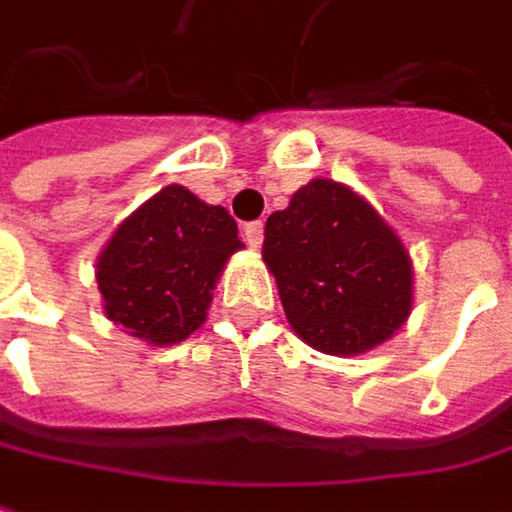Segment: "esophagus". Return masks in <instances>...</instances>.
<instances>
[{"mask_svg":"<svg viewBox=\"0 0 512 512\" xmlns=\"http://www.w3.org/2000/svg\"><path fill=\"white\" fill-rule=\"evenodd\" d=\"M243 234H246V243H249L252 249H260V243H263V223H260V220H255V223H246Z\"/></svg>","mask_w":512,"mask_h":512,"instance_id":"1","label":"esophagus"}]
</instances>
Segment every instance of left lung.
<instances>
[{
  "label": "left lung",
  "instance_id": "obj_1",
  "mask_svg": "<svg viewBox=\"0 0 512 512\" xmlns=\"http://www.w3.org/2000/svg\"><path fill=\"white\" fill-rule=\"evenodd\" d=\"M263 260L278 280L289 326L326 355H358L407 321L412 263L364 197L312 180L269 214Z\"/></svg>",
  "mask_w": 512,
  "mask_h": 512
}]
</instances>
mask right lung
<instances>
[{
  "instance_id": "obj_1",
  "label": "right lung",
  "mask_w": 512,
  "mask_h": 512,
  "mask_svg": "<svg viewBox=\"0 0 512 512\" xmlns=\"http://www.w3.org/2000/svg\"><path fill=\"white\" fill-rule=\"evenodd\" d=\"M243 249L223 206L166 186L123 220L97 260L102 309L134 338L166 346L189 338L226 260Z\"/></svg>"
}]
</instances>
